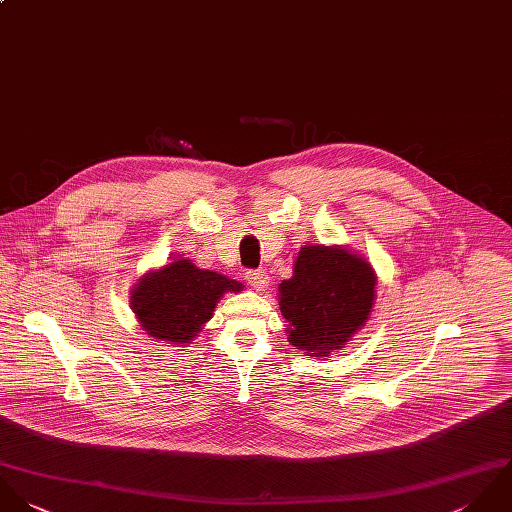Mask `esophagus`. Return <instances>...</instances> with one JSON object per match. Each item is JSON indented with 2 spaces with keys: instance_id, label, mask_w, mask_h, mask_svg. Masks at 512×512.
<instances>
[{
  "instance_id": "1",
  "label": "esophagus",
  "mask_w": 512,
  "mask_h": 512,
  "mask_svg": "<svg viewBox=\"0 0 512 512\" xmlns=\"http://www.w3.org/2000/svg\"><path fill=\"white\" fill-rule=\"evenodd\" d=\"M247 283L255 289V291H265L269 287V275L259 269V271H247Z\"/></svg>"
}]
</instances>
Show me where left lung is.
<instances>
[{
	"label": "left lung",
	"mask_w": 512,
	"mask_h": 512,
	"mask_svg": "<svg viewBox=\"0 0 512 512\" xmlns=\"http://www.w3.org/2000/svg\"><path fill=\"white\" fill-rule=\"evenodd\" d=\"M374 301V267L344 245L301 247L293 277L279 285L287 340L314 358L342 350L370 320Z\"/></svg>",
	"instance_id": "1"
}]
</instances>
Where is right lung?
I'll use <instances>...</instances> for the list:
<instances>
[{"label": "right lung", "mask_w": 512, "mask_h": 512, "mask_svg": "<svg viewBox=\"0 0 512 512\" xmlns=\"http://www.w3.org/2000/svg\"><path fill=\"white\" fill-rule=\"evenodd\" d=\"M243 287L190 259H174L138 279L130 308L150 338L186 346L204 330L223 295L241 293Z\"/></svg>", "instance_id": "obj_1"}]
</instances>
